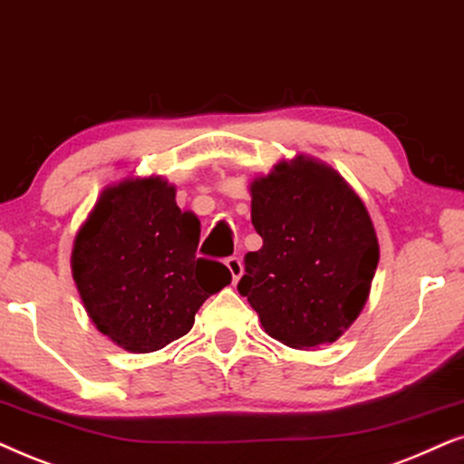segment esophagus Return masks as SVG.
Returning <instances> with one entry per match:
<instances>
[{
  "mask_svg": "<svg viewBox=\"0 0 464 464\" xmlns=\"http://www.w3.org/2000/svg\"><path fill=\"white\" fill-rule=\"evenodd\" d=\"M225 265L228 267V271H231V277H233V284L239 282V277H242L244 274V265H242V258L239 256H228Z\"/></svg>",
  "mask_w": 464,
  "mask_h": 464,
  "instance_id": "obj_1",
  "label": "esophagus"
}]
</instances>
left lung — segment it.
I'll return each mask as SVG.
<instances>
[{"label": "left lung", "instance_id": "1", "mask_svg": "<svg viewBox=\"0 0 464 464\" xmlns=\"http://www.w3.org/2000/svg\"><path fill=\"white\" fill-rule=\"evenodd\" d=\"M261 250L237 284L265 333L288 348L333 343L365 307L380 244L365 203L323 160L295 154L250 182Z\"/></svg>", "mask_w": 464, "mask_h": 464}]
</instances>
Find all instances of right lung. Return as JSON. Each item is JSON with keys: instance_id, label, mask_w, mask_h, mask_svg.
<instances>
[{"instance_id": "right-lung-1", "label": "right lung", "mask_w": 464, "mask_h": 464, "mask_svg": "<svg viewBox=\"0 0 464 464\" xmlns=\"http://www.w3.org/2000/svg\"><path fill=\"white\" fill-rule=\"evenodd\" d=\"M201 222L160 176L108 184L80 225L72 276L102 335L148 354L187 335L209 295L231 284L222 263L197 258Z\"/></svg>"}]
</instances>
